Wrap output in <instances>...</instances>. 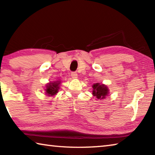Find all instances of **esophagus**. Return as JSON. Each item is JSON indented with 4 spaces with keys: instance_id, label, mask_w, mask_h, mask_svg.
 Here are the masks:
<instances>
[{
    "instance_id": "obj_1",
    "label": "esophagus",
    "mask_w": 155,
    "mask_h": 155,
    "mask_svg": "<svg viewBox=\"0 0 155 155\" xmlns=\"http://www.w3.org/2000/svg\"><path fill=\"white\" fill-rule=\"evenodd\" d=\"M71 76H72V77L73 78H77V76H78V74H77V72H72V73H71Z\"/></svg>"
}]
</instances>
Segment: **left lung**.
Segmentation results:
<instances>
[{"instance_id":"obj_1","label":"left lung","mask_w":155,"mask_h":155,"mask_svg":"<svg viewBox=\"0 0 155 155\" xmlns=\"http://www.w3.org/2000/svg\"><path fill=\"white\" fill-rule=\"evenodd\" d=\"M92 94L98 99H103L109 93V90L107 86L104 85H101L100 83H96L92 86Z\"/></svg>"}]
</instances>
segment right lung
I'll list each match as a JSON object with an SVG mask.
<instances>
[{
    "instance_id": "obj_1",
    "label": "right lung",
    "mask_w": 155,
    "mask_h": 155,
    "mask_svg": "<svg viewBox=\"0 0 155 155\" xmlns=\"http://www.w3.org/2000/svg\"><path fill=\"white\" fill-rule=\"evenodd\" d=\"M59 83V81H55V82L51 83L48 85H47L46 89V94H48V96H53L58 92Z\"/></svg>"
}]
</instances>
